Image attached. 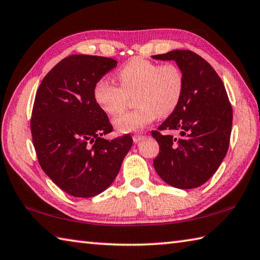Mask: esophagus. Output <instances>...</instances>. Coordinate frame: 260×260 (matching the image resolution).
I'll return each instance as SVG.
<instances>
[{
  "instance_id": "1",
  "label": "esophagus",
  "mask_w": 260,
  "mask_h": 260,
  "mask_svg": "<svg viewBox=\"0 0 260 260\" xmlns=\"http://www.w3.org/2000/svg\"><path fill=\"white\" fill-rule=\"evenodd\" d=\"M144 139H145V136L144 135H141V134H136V135L133 136V141L135 142V143H139V142L143 141Z\"/></svg>"
}]
</instances>
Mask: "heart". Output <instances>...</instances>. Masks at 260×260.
I'll return each instance as SVG.
<instances>
[{
    "instance_id": "heart-1",
    "label": "heart",
    "mask_w": 260,
    "mask_h": 260,
    "mask_svg": "<svg viewBox=\"0 0 260 260\" xmlns=\"http://www.w3.org/2000/svg\"><path fill=\"white\" fill-rule=\"evenodd\" d=\"M119 85L100 79L93 85L96 106L109 116L123 111L129 96L135 95L137 108L114 119L119 133L137 132L151 124L157 116L174 113L184 92V74L176 64H159L143 57L131 58L116 74Z\"/></svg>"
}]
</instances>
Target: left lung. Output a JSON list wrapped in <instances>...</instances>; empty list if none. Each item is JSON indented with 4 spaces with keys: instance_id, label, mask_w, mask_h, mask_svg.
Masks as SVG:
<instances>
[{
    "instance_id": "1",
    "label": "left lung",
    "mask_w": 260,
    "mask_h": 260,
    "mask_svg": "<svg viewBox=\"0 0 260 260\" xmlns=\"http://www.w3.org/2000/svg\"><path fill=\"white\" fill-rule=\"evenodd\" d=\"M175 60L184 74V92L176 110L152 136L160 152L153 166L168 185L191 189L215 174L226 155L232 128V107L214 69L190 50H171L152 56ZM160 130L178 131L175 138Z\"/></svg>"
}]
</instances>
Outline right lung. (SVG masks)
Returning <instances> with one entry per match:
<instances>
[{
    "label": "right lung",
    "instance_id": "1",
    "mask_svg": "<svg viewBox=\"0 0 260 260\" xmlns=\"http://www.w3.org/2000/svg\"><path fill=\"white\" fill-rule=\"evenodd\" d=\"M117 60L71 55L49 71L36 93L30 121L34 146L44 172L74 197H93L115 180L133 139L111 141L108 116L94 103L93 85Z\"/></svg>",
    "mask_w": 260,
    "mask_h": 260
}]
</instances>
